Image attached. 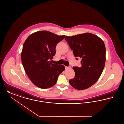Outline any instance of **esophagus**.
I'll use <instances>...</instances> for the list:
<instances>
[{
    "instance_id": "1",
    "label": "esophagus",
    "mask_w": 124,
    "mask_h": 124,
    "mask_svg": "<svg viewBox=\"0 0 124 124\" xmlns=\"http://www.w3.org/2000/svg\"><path fill=\"white\" fill-rule=\"evenodd\" d=\"M65 68L66 69H69L71 68L70 67H67V66H65Z\"/></svg>"
}]
</instances>
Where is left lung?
I'll return each instance as SVG.
<instances>
[{
	"instance_id": "obj_1",
	"label": "left lung",
	"mask_w": 124,
	"mask_h": 124,
	"mask_svg": "<svg viewBox=\"0 0 124 124\" xmlns=\"http://www.w3.org/2000/svg\"><path fill=\"white\" fill-rule=\"evenodd\" d=\"M65 39L74 56L81 58V67H73L75 74L69 81L70 85L80 90L90 87L98 80L105 66L106 50L103 41L89 33L66 36Z\"/></svg>"
}]
</instances>
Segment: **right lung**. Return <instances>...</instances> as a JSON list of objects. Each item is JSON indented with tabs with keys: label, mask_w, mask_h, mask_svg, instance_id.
I'll use <instances>...</instances> for the list:
<instances>
[{
	"label": "right lung",
	"mask_w": 124,
	"mask_h": 124,
	"mask_svg": "<svg viewBox=\"0 0 124 124\" xmlns=\"http://www.w3.org/2000/svg\"><path fill=\"white\" fill-rule=\"evenodd\" d=\"M65 36H58L46 30L35 32L23 45L21 59L29 79L37 87L48 88L56 84L58 76L65 68L50 60L56 53L57 44Z\"/></svg>",
	"instance_id": "1"
}]
</instances>
